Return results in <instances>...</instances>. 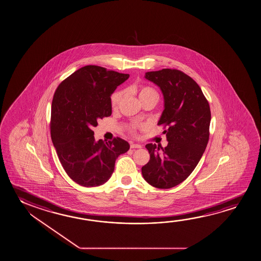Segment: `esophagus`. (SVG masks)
<instances>
[{"label":"esophagus","instance_id":"1","mask_svg":"<svg viewBox=\"0 0 261 261\" xmlns=\"http://www.w3.org/2000/svg\"><path fill=\"white\" fill-rule=\"evenodd\" d=\"M130 148L132 149H140V148H141V145L140 144H136V143H130Z\"/></svg>","mask_w":261,"mask_h":261}]
</instances>
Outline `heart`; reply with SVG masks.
Masks as SVG:
<instances>
[{"mask_svg": "<svg viewBox=\"0 0 261 261\" xmlns=\"http://www.w3.org/2000/svg\"><path fill=\"white\" fill-rule=\"evenodd\" d=\"M136 91L140 100L147 99V98H150V97H153V98H156V99L159 98L157 91H155L152 88L148 87V86H142V87L138 88V89H136ZM122 97H123V92L121 91H115L112 94V98H111L112 108H116L119 105L120 100L122 99ZM137 127H138L137 125H134V126H133L132 129L133 130Z\"/></svg>", "mask_w": 261, "mask_h": 261, "instance_id": "b5f03b06", "label": "heart"}]
</instances>
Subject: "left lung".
<instances>
[{
    "mask_svg": "<svg viewBox=\"0 0 261 261\" xmlns=\"http://www.w3.org/2000/svg\"><path fill=\"white\" fill-rule=\"evenodd\" d=\"M145 78L160 87L164 110L158 124L168 126V145L149 143V162L141 173L149 185L170 189L184 181L198 165L207 147L210 105L194 80L178 70L148 71Z\"/></svg>",
    "mask_w": 261,
    "mask_h": 261,
    "instance_id": "obj_1",
    "label": "left lung"
}]
</instances>
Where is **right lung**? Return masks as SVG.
Wrapping results in <instances>:
<instances>
[{"mask_svg":"<svg viewBox=\"0 0 261 261\" xmlns=\"http://www.w3.org/2000/svg\"><path fill=\"white\" fill-rule=\"evenodd\" d=\"M129 75L87 65L64 80L51 103L50 136L68 176L83 187L102 185L112 177L117 158L129 149L127 141H95L93 127L112 115L111 96Z\"/></svg>","mask_w":261,"mask_h":261,"instance_id":"1","label":"right lung"}]
</instances>
